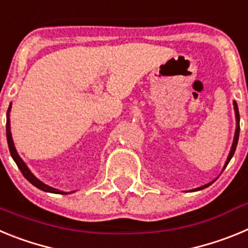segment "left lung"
<instances>
[{
  "mask_svg": "<svg viewBox=\"0 0 248 248\" xmlns=\"http://www.w3.org/2000/svg\"><path fill=\"white\" fill-rule=\"evenodd\" d=\"M233 109H235V115H236V131H235V138H233V143H232V146H231V151H230L229 154V157H227L226 160V164H225V166H223V169L226 168L227 164L230 163V160H231V157L233 156V154H235V150H236V146H237V141H238V135H240V114H238V108H237V103L233 102ZM214 183V181H212ZM212 183L210 184H206V185L201 186V187H199V189H195V190H201V189H205V187H207L209 185H211Z\"/></svg>",
  "mask_w": 248,
  "mask_h": 248,
  "instance_id": "left-lung-1",
  "label": "left lung"
}]
</instances>
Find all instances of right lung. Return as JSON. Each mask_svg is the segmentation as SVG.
Segmentation results:
<instances>
[{"instance_id":"obj_1","label":"right lung","mask_w":248,"mask_h":248,"mask_svg":"<svg viewBox=\"0 0 248 248\" xmlns=\"http://www.w3.org/2000/svg\"><path fill=\"white\" fill-rule=\"evenodd\" d=\"M10 111H11V104H10V108L7 110V123H6V135H7V143H8V148H10V153H11V156L12 159L15 160V163L17 164L18 169L21 170L22 175L30 181L32 185H34L36 187H38L39 190H43V191H47V192H54V194H68V192L64 191H59V190L53 189V187H50V186L46 185L43 184L42 181H39L36 176H34L32 172H31L30 169L27 168V165L25 164V161L19 157V155L17 154V150L15 148V144H13V140H12V134H11V126H10Z\"/></svg>"}]
</instances>
